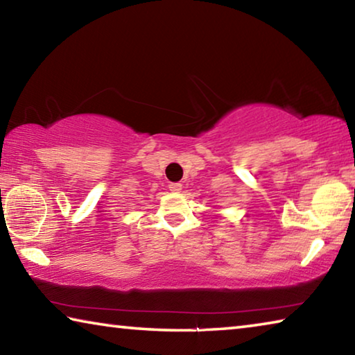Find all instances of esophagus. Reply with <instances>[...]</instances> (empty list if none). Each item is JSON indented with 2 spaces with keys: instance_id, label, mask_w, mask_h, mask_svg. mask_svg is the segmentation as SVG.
<instances>
[{
  "instance_id": "34e87169",
  "label": "esophagus",
  "mask_w": 355,
  "mask_h": 355,
  "mask_svg": "<svg viewBox=\"0 0 355 355\" xmlns=\"http://www.w3.org/2000/svg\"><path fill=\"white\" fill-rule=\"evenodd\" d=\"M169 189L172 191V192H180L183 189V184L182 183H171L169 184Z\"/></svg>"
}]
</instances>
